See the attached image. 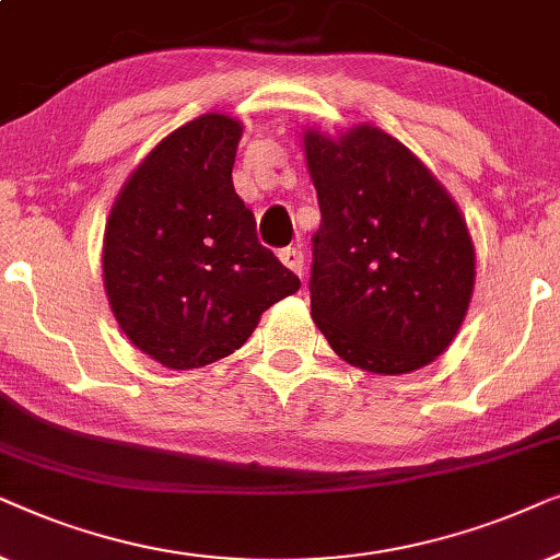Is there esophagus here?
<instances>
[{
    "label": "esophagus",
    "mask_w": 560,
    "mask_h": 560,
    "mask_svg": "<svg viewBox=\"0 0 560 560\" xmlns=\"http://www.w3.org/2000/svg\"><path fill=\"white\" fill-rule=\"evenodd\" d=\"M279 258H281V264L289 268V271H294L296 276H302V271H304V253L300 248L279 250Z\"/></svg>",
    "instance_id": "esophagus-1"
}]
</instances>
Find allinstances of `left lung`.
<instances>
[{
  "instance_id": "1",
  "label": "left lung",
  "mask_w": 560,
  "mask_h": 560,
  "mask_svg": "<svg viewBox=\"0 0 560 560\" xmlns=\"http://www.w3.org/2000/svg\"><path fill=\"white\" fill-rule=\"evenodd\" d=\"M319 202L312 319L350 366L409 374L456 338L474 294L466 220L424 163L374 125L304 130Z\"/></svg>"
}]
</instances>
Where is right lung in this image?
<instances>
[{"label":"right lung","instance_id":"obj_1","mask_svg":"<svg viewBox=\"0 0 560 560\" xmlns=\"http://www.w3.org/2000/svg\"><path fill=\"white\" fill-rule=\"evenodd\" d=\"M243 125L210 112L161 140L132 171L104 228L109 307L132 346L186 371L235 353L300 279L258 243L235 194Z\"/></svg>","mask_w":560,"mask_h":560}]
</instances>
